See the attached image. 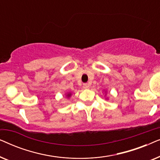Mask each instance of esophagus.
<instances>
[{"instance_id":"obj_1","label":"esophagus","mask_w":160,"mask_h":160,"mask_svg":"<svg viewBox=\"0 0 160 160\" xmlns=\"http://www.w3.org/2000/svg\"><path fill=\"white\" fill-rule=\"evenodd\" d=\"M83 87H84V89H89V85L88 84H83Z\"/></svg>"}]
</instances>
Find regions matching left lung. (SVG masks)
Returning <instances> with one entry per match:
<instances>
[{
	"label": "left lung",
	"instance_id": "left-lung-1",
	"mask_svg": "<svg viewBox=\"0 0 160 160\" xmlns=\"http://www.w3.org/2000/svg\"><path fill=\"white\" fill-rule=\"evenodd\" d=\"M106 100H108V98H107V99Z\"/></svg>",
	"mask_w": 160,
	"mask_h": 160
}]
</instances>
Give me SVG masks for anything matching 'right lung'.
<instances>
[{"mask_svg":"<svg viewBox=\"0 0 160 160\" xmlns=\"http://www.w3.org/2000/svg\"><path fill=\"white\" fill-rule=\"evenodd\" d=\"M71 95H72L71 92H67L66 94H65V96H66L67 98H70L71 97Z\"/></svg>","mask_w":160,"mask_h":160,"instance_id":"add662e5","label":"right lung"}]
</instances>
